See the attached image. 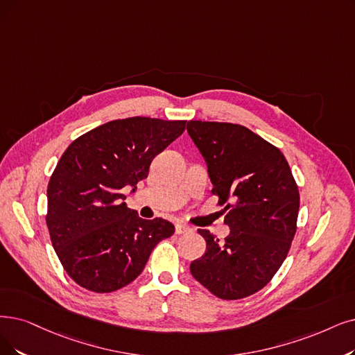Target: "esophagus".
<instances>
[{"instance_id": "esophagus-1", "label": "esophagus", "mask_w": 355, "mask_h": 355, "mask_svg": "<svg viewBox=\"0 0 355 355\" xmlns=\"http://www.w3.org/2000/svg\"><path fill=\"white\" fill-rule=\"evenodd\" d=\"M189 232H192V229H191L189 225L183 224V223H178L176 224V234H185V233H189Z\"/></svg>"}]
</instances>
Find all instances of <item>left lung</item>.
Masks as SVG:
<instances>
[{
	"mask_svg": "<svg viewBox=\"0 0 355 355\" xmlns=\"http://www.w3.org/2000/svg\"><path fill=\"white\" fill-rule=\"evenodd\" d=\"M187 130L230 227L224 242L198 230L207 250L191 263V274L223 300L243 299L263 288L287 258L299 189L284 154L246 126L189 121Z\"/></svg>",
	"mask_w": 355,
	"mask_h": 355,
	"instance_id": "1",
	"label": "left lung"
}]
</instances>
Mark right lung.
Returning <instances> with one entry per match:
<instances>
[{
  "instance_id": "right-lung-1",
  "label": "right lung",
  "mask_w": 355,
  "mask_h": 355,
  "mask_svg": "<svg viewBox=\"0 0 355 355\" xmlns=\"http://www.w3.org/2000/svg\"><path fill=\"white\" fill-rule=\"evenodd\" d=\"M185 126L144 116L110 121L62 154L48 183L46 224L64 269L83 288L112 293L128 286L155 245L175 233L167 220L139 218L122 189L135 192L153 159Z\"/></svg>"
}]
</instances>
